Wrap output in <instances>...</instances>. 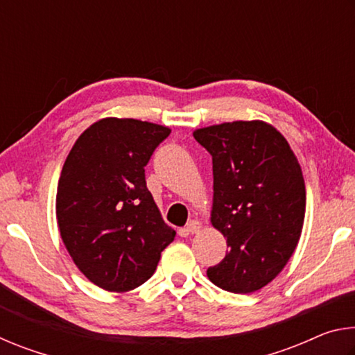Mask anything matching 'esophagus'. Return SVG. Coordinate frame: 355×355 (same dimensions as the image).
Listing matches in <instances>:
<instances>
[{"instance_id":"1","label":"esophagus","mask_w":355,"mask_h":355,"mask_svg":"<svg viewBox=\"0 0 355 355\" xmlns=\"http://www.w3.org/2000/svg\"><path fill=\"white\" fill-rule=\"evenodd\" d=\"M200 230V222L199 220H189V224L186 225L184 232L188 233V235H194V233H197Z\"/></svg>"}]
</instances>
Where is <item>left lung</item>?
I'll return each instance as SVG.
<instances>
[{"label":"left lung","instance_id":"8db88e82","mask_svg":"<svg viewBox=\"0 0 355 355\" xmlns=\"http://www.w3.org/2000/svg\"><path fill=\"white\" fill-rule=\"evenodd\" d=\"M213 158V225L228 252L207 275L232 293H252L285 268L302 232L305 183L291 147L271 125L232 122L194 131Z\"/></svg>","mask_w":355,"mask_h":355}]
</instances>
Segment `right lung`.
I'll return each instance as SVG.
<instances>
[{
	"label": "right lung",
	"instance_id": "right-lung-1",
	"mask_svg": "<svg viewBox=\"0 0 355 355\" xmlns=\"http://www.w3.org/2000/svg\"><path fill=\"white\" fill-rule=\"evenodd\" d=\"M171 135L161 125L103 119L78 137L56 196L62 241L78 269L107 291H130L152 277L175 238L146 183V166Z\"/></svg>",
	"mask_w": 355,
	"mask_h": 355
}]
</instances>
